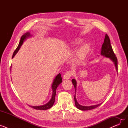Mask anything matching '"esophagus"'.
Here are the masks:
<instances>
[{
    "mask_svg": "<svg viewBox=\"0 0 128 128\" xmlns=\"http://www.w3.org/2000/svg\"><path fill=\"white\" fill-rule=\"evenodd\" d=\"M72 76V72L70 71H67L65 72L63 76L64 79H70Z\"/></svg>",
    "mask_w": 128,
    "mask_h": 128,
    "instance_id": "esophagus-1",
    "label": "esophagus"
}]
</instances>
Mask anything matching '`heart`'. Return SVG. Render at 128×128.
Masks as SVG:
<instances>
[{"label":"heart","mask_w":128,"mask_h":128,"mask_svg":"<svg viewBox=\"0 0 128 128\" xmlns=\"http://www.w3.org/2000/svg\"><path fill=\"white\" fill-rule=\"evenodd\" d=\"M82 42V40L80 39H76L73 42V44L77 45L81 44ZM90 50V45L89 44H85L82 45L79 49L77 52V56L79 59H82L87 55Z\"/></svg>","instance_id":"1"}]
</instances>
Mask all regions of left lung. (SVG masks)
<instances>
[{
  "mask_svg": "<svg viewBox=\"0 0 128 128\" xmlns=\"http://www.w3.org/2000/svg\"><path fill=\"white\" fill-rule=\"evenodd\" d=\"M101 55L103 56H104L106 58H110L112 62H114V64H115L116 70L118 72V61H117V58L116 56L115 53H114L113 50L112 49V46L110 44V39L108 37V36L107 34H106L105 39H104V42L102 44V49H101ZM72 83L75 87V92L76 90V86H77V82L75 79H72ZM76 93V92H75ZM74 100H75V105L77 108L79 110H91L94 109L96 107H98V106H100V104L93 105V106H82L79 104L77 101L76 98V95L75 94L74 96Z\"/></svg>",
  "mask_w": 128,
  "mask_h": 128,
  "instance_id": "8db88e82",
  "label": "left lung"
}]
</instances>
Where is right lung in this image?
Listing matches in <instances>:
<instances>
[{"instance_id":"obj_1","label":"right lung","mask_w":128,"mask_h":128,"mask_svg":"<svg viewBox=\"0 0 128 128\" xmlns=\"http://www.w3.org/2000/svg\"><path fill=\"white\" fill-rule=\"evenodd\" d=\"M30 36V32H28L25 33L24 35H23L21 37V40H20L19 44H18V47L15 50L14 52H13L12 58L15 56L16 53L18 52V51L19 50V49L20 48V47H21V46L22 45L24 40L26 39V38ZM62 82V79L61 75H60V74H58L54 80H53V82L52 86V89L53 93H52V98H51L50 101L48 103H46V104H45L44 105H42V106H30V105L29 106L30 107H32V108H33L36 109V110H46L50 108L53 105L54 103V102H55V97H56V88H58V85Z\"/></svg>"}]
</instances>
